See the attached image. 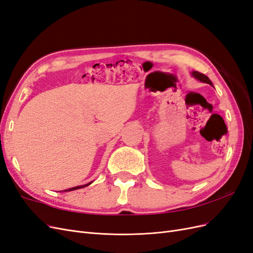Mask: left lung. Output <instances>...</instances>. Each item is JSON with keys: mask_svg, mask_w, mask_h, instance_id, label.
Instances as JSON below:
<instances>
[{"mask_svg": "<svg viewBox=\"0 0 253 253\" xmlns=\"http://www.w3.org/2000/svg\"><path fill=\"white\" fill-rule=\"evenodd\" d=\"M192 75L194 76V77L196 78V79H198L200 81H202V82H205V83H208V84H211L212 85V82L210 81V79L207 77L206 75H204V74H202V73H200V72H196V71H194L193 73H192Z\"/></svg>", "mask_w": 253, "mask_h": 253, "instance_id": "obj_1", "label": "left lung"}]
</instances>
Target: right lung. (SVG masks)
Returning a JSON list of instances; mask_svg holds the SVG:
<instances>
[{
    "label": "right lung",
    "instance_id": "1",
    "mask_svg": "<svg viewBox=\"0 0 253 253\" xmlns=\"http://www.w3.org/2000/svg\"><path fill=\"white\" fill-rule=\"evenodd\" d=\"M88 185H90V182H89V183H86V185H83V186H78V187H74V188H71V189H66V190H64V191H65V192H66V191H74V190L84 188V187H86V186H88Z\"/></svg>",
    "mask_w": 253,
    "mask_h": 253
}]
</instances>
